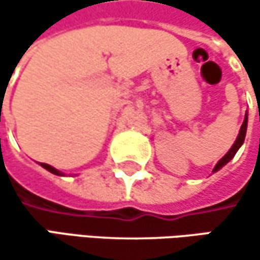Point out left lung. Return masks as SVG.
<instances>
[{"mask_svg":"<svg viewBox=\"0 0 260 260\" xmlns=\"http://www.w3.org/2000/svg\"><path fill=\"white\" fill-rule=\"evenodd\" d=\"M247 120H248V116L245 114V117H244V122H242V126H241V129H239V134H238V137H236V141L234 143V146H232V147H231V150H229V152H228V153H226V155H224V156H223V158H221V159L217 162V166L214 167L212 173H214V172H218L221 167H224V166H226V164H228V162H229V161L234 158L235 153L238 152V149L242 146V143H244V138H245V132H247Z\"/></svg>","mask_w":260,"mask_h":260,"instance_id":"left-lung-1","label":"left lung"}]
</instances>
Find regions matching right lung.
Masks as SVG:
<instances>
[{
  "mask_svg": "<svg viewBox=\"0 0 260 260\" xmlns=\"http://www.w3.org/2000/svg\"><path fill=\"white\" fill-rule=\"evenodd\" d=\"M40 166H42L43 169H46L48 172H51V173L57 175V176H63V173H61V172H58L57 169H54V167H52V166H49V164H45V162H42Z\"/></svg>",
  "mask_w": 260,
  "mask_h": 260,
  "instance_id": "add662e5",
  "label": "right lung"
}]
</instances>
